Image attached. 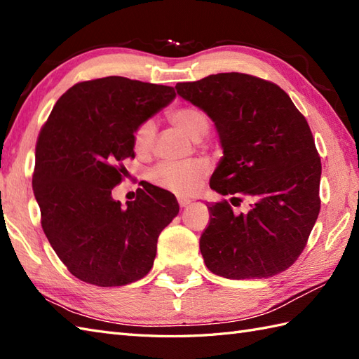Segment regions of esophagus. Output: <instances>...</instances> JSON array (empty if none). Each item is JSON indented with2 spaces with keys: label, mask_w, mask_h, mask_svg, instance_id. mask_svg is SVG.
Instances as JSON below:
<instances>
[{
  "label": "esophagus",
  "mask_w": 359,
  "mask_h": 359,
  "mask_svg": "<svg viewBox=\"0 0 359 359\" xmlns=\"http://www.w3.org/2000/svg\"><path fill=\"white\" fill-rule=\"evenodd\" d=\"M177 202H179L180 208H185V206H188V205L191 203V200H189V198H187V197H179V198H177Z\"/></svg>",
  "instance_id": "esophagus-1"
}]
</instances>
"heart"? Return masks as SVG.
Listing matches in <instances>:
<instances>
[{
	"mask_svg": "<svg viewBox=\"0 0 359 359\" xmlns=\"http://www.w3.org/2000/svg\"><path fill=\"white\" fill-rule=\"evenodd\" d=\"M171 121L182 128L193 140H202L210 131V119L202 108L194 105L179 107L170 113ZM156 122L142 121L133 135V145L136 153L147 154L154 145ZM208 172L210 165L205 159H191L185 162H161L148 172V179L156 187L176 194H188L194 191Z\"/></svg>",
	"mask_w": 359,
	"mask_h": 359,
	"instance_id": "heart-1",
	"label": "heart"
}]
</instances>
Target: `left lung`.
Returning <instances> with one entry per match:
<instances>
[{"label":"left lung","instance_id":"8db88e82","mask_svg":"<svg viewBox=\"0 0 359 359\" xmlns=\"http://www.w3.org/2000/svg\"><path fill=\"white\" fill-rule=\"evenodd\" d=\"M177 95L217 128L223 157L210 187L222 196L254 198L234 215L212 203L200 237L206 268L231 280L268 278L290 268L320 214L321 161L304 116L285 90L245 73L179 82Z\"/></svg>","mask_w":359,"mask_h":359}]
</instances>
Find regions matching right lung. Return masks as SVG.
Masks as SVG:
<instances>
[{
	"label": "right lung",
	"mask_w": 359,
	"mask_h": 359,
	"mask_svg": "<svg viewBox=\"0 0 359 359\" xmlns=\"http://www.w3.org/2000/svg\"><path fill=\"white\" fill-rule=\"evenodd\" d=\"M174 97L172 87L122 76L78 82L41 128L33 193L46 237L76 278L125 286L153 268L157 238L179 214L176 197L145 183L122 208L111 189L127 172L123 159L135 157L137 125Z\"/></svg>",
	"instance_id": "add662e5"
}]
</instances>
